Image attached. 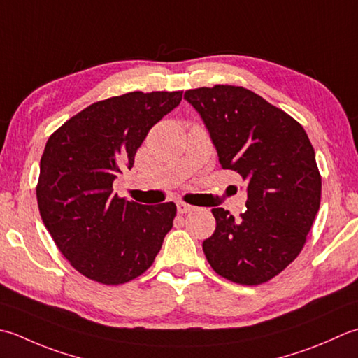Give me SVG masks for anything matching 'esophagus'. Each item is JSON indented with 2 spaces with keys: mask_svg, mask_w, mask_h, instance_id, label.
Segmentation results:
<instances>
[{
  "mask_svg": "<svg viewBox=\"0 0 358 358\" xmlns=\"http://www.w3.org/2000/svg\"><path fill=\"white\" fill-rule=\"evenodd\" d=\"M177 211H178L180 214L192 213V211H194V206L187 205V203H183V201H178V203H177Z\"/></svg>",
  "mask_w": 358,
  "mask_h": 358,
  "instance_id": "obj_1",
  "label": "esophagus"
}]
</instances>
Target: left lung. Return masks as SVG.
I'll use <instances>...</instances> for the list:
<instances>
[{"instance_id":"8db88e82","label":"left lung","mask_w":358,"mask_h":358,"mask_svg":"<svg viewBox=\"0 0 358 358\" xmlns=\"http://www.w3.org/2000/svg\"><path fill=\"white\" fill-rule=\"evenodd\" d=\"M223 169L247 183V211L234 219L214 208L215 231L203 242L213 270L242 285L279 275L303 250L320 209L321 175L306 130L243 87L187 90Z\"/></svg>"}]
</instances>
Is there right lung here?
I'll return each instance as SVG.
<instances>
[{
	"instance_id": "obj_1",
	"label": "right lung",
	"mask_w": 358,
	"mask_h": 358,
	"mask_svg": "<svg viewBox=\"0 0 358 358\" xmlns=\"http://www.w3.org/2000/svg\"><path fill=\"white\" fill-rule=\"evenodd\" d=\"M183 91H131L91 103L49 136L40 159L37 203L60 253L91 281L119 285L141 276L169 233L175 203L139 205L113 181L131 169L149 130Z\"/></svg>"
}]
</instances>
